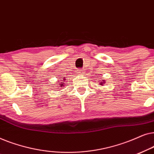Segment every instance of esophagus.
<instances>
[{
	"label": "esophagus",
	"instance_id": "1",
	"mask_svg": "<svg viewBox=\"0 0 154 154\" xmlns=\"http://www.w3.org/2000/svg\"><path fill=\"white\" fill-rule=\"evenodd\" d=\"M78 71H79V73L80 74H83L84 73V69H78Z\"/></svg>",
	"mask_w": 154,
	"mask_h": 154
}]
</instances>
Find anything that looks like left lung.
I'll return each instance as SVG.
<instances>
[{
	"label": "left lung",
	"mask_w": 154,
	"mask_h": 154,
	"mask_svg": "<svg viewBox=\"0 0 154 154\" xmlns=\"http://www.w3.org/2000/svg\"><path fill=\"white\" fill-rule=\"evenodd\" d=\"M103 83H104V82H103ZM100 85H102V83H100Z\"/></svg>",
	"instance_id": "1"
}]
</instances>
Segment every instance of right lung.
Returning <instances> with one entry per match:
<instances>
[{
  "label": "right lung",
  "instance_id": "right-lung-1",
  "mask_svg": "<svg viewBox=\"0 0 154 154\" xmlns=\"http://www.w3.org/2000/svg\"><path fill=\"white\" fill-rule=\"evenodd\" d=\"M62 83V84H60V86H61V87H62V86H63V84H62V83Z\"/></svg>",
  "mask_w": 154,
  "mask_h": 154
}]
</instances>
